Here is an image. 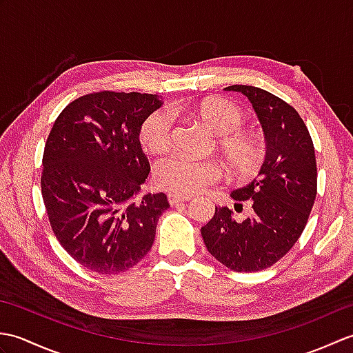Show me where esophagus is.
<instances>
[{"label":"esophagus","mask_w":353,"mask_h":353,"mask_svg":"<svg viewBox=\"0 0 353 353\" xmlns=\"http://www.w3.org/2000/svg\"><path fill=\"white\" fill-rule=\"evenodd\" d=\"M191 200V197H183V196H179V194H168V201L170 205H177V203H183V201H188Z\"/></svg>","instance_id":"1"}]
</instances>
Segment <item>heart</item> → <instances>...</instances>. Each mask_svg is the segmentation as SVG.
<instances>
[{
	"mask_svg": "<svg viewBox=\"0 0 353 353\" xmlns=\"http://www.w3.org/2000/svg\"><path fill=\"white\" fill-rule=\"evenodd\" d=\"M172 112L188 117L205 125L215 137V147L228 168L239 177H250L262 157L259 139L244 124V112L236 104L223 99H205L179 104ZM138 139L150 154H162L171 147L172 118L168 110L157 109L139 125ZM153 177L159 188L190 197L203 191L220 179V168L211 161H192L182 154L170 156L156 163Z\"/></svg>",
	"mask_w": 353,
	"mask_h": 353,
	"instance_id": "heart-1",
	"label": "heart"
}]
</instances>
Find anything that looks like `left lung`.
I'll return each instance as SVG.
<instances>
[{
	"label": "left lung",
	"mask_w": 353,
	"mask_h": 353,
	"mask_svg": "<svg viewBox=\"0 0 353 353\" xmlns=\"http://www.w3.org/2000/svg\"><path fill=\"white\" fill-rule=\"evenodd\" d=\"M224 89L249 99L267 153L256 179L230 194L235 205L250 201L252 216L236 221L229 208H215L201 236L223 265L239 273L259 272L285 256L302 235L317 196L316 153L303 119L288 103L254 86Z\"/></svg>",
	"instance_id": "left-lung-1"
}]
</instances>
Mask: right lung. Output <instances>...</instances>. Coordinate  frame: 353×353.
<instances>
[{
    "mask_svg": "<svg viewBox=\"0 0 353 353\" xmlns=\"http://www.w3.org/2000/svg\"><path fill=\"white\" fill-rule=\"evenodd\" d=\"M162 106L153 94L94 92L57 117L42 159V199L57 241L100 274L137 265L152 249L163 192L137 200L150 172L139 125Z\"/></svg>",
    "mask_w": 353,
    "mask_h": 353,
    "instance_id": "1",
    "label": "right lung"
}]
</instances>
